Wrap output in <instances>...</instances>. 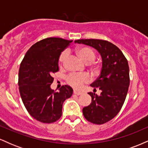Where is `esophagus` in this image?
I'll use <instances>...</instances> for the list:
<instances>
[{
    "instance_id": "obj_1",
    "label": "esophagus",
    "mask_w": 148,
    "mask_h": 148,
    "mask_svg": "<svg viewBox=\"0 0 148 148\" xmlns=\"http://www.w3.org/2000/svg\"><path fill=\"white\" fill-rule=\"evenodd\" d=\"M74 94L76 95H80L82 94V92L79 90H74Z\"/></svg>"
}]
</instances>
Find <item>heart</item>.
<instances>
[{
    "instance_id": "b5f03b06",
    "label": "heart",
    "mask_w": 148,
    "mask_h": 148,
    "mask_svg": "<svg viewBox=\"0 0 148 148\" xmlns=\"http://www.w3.org/2000/svg\"><path fill=\"white\" fill-rule=\"evenodd\" d=\"M77 56L86 63H90L95 58V53L91 49L86 47H78L76 49ZM68 53L67 51H64L60 54L59 58V62L62 64L67 58ZM90 76L87 74H71L67 76L66 81L69 86L75 88H79L84 84H86L90 81Z\"/></svg>"
}]
</instances>
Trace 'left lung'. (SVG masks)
I'll return each instance as SVG.
<instances>
[{
    "label": "left lung",
    "instance_id": "left-lung-1",
    "mask_svg": "<svg viewBox=\"0 0 148 148\" xmlns=\"http://www.w3.org/2000/svg\"><path fill=\"white\" fill-rule=\"evenodd\" d=\"M74 42L93 47L101 56L100 75L90 84L94 90L98 88L101 93H88L92 102L83 108V114L92 123H106L116 116L126 99L130 81L128 62L118 47L106 40L82 39Z\"/></svg>",
    "mask_w": 148,
    "mask_h": 148
}]
</instances>
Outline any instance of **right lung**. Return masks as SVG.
I'll return each mask as SVG.
<instances>
[{"instance_id":"1","label":"right lung","mask_w":148,"mask_h":148,"mask_svg":"<svg viewBox=\"0 0 148 148\" xmlns=\"http://www.w3.org/2000/svg\"><path fill=\"white\" fill-rule=\"evenodd\" d=\"M72 40L49 37L37 42L25 53L18 71V88L30 115L44 123L57 121L62 115L64 100L72 95L70 86L52 90L53 74L58 71L61 52Z\"/></svg>"}]
</instances>
